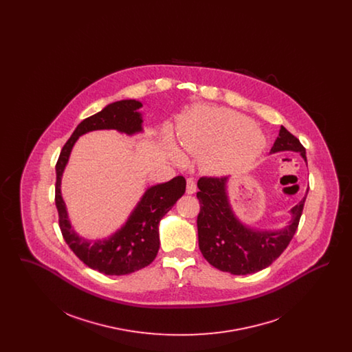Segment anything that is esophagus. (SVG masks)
Listing matches in <instances>:
<instances>
[{
  "label": "esophagus",
  "instance_id": "34e87169",
  "mask_svg": "<svg viewBox=\"0 0 352 352\" xmlns=\"http://www.w3.org/2000/svg\"><path fill=\"white\" fill-rule=\"evenodd\" d=\"M197 191V184L194 178H187V186H186V192L187 194H194Z\"/></svg>",
  "mask_w": 352,
  "mask_h": 352
}]
</instances>
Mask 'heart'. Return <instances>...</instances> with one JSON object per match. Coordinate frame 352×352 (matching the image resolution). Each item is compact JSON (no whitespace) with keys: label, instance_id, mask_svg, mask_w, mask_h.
Returning <instances> with one entry per match:
<instances>
[{"label":"heart","instance_id":"heart-1","mask_svg":"<svg viewBox=\"0 0 352 352\" xmlns=\"http://www.w3.org/2000/svg\"><path fill=\"white\" fill-rule=\"evenodd\" d=\"M243 133L252 135L255 138V145L248 140L243 146L248 151L236 152L234 146L236 138ZM181 144L186 151L194 155H201L219 144L218 147L214 146L216 148L213 147L212 151H208L203 157L201 165L207 171L221 173L228 168L234 158L256 157L263 149L264 138L254 126H252L250 118L237 112L224 108H201L194 112L184 124Z\"/></svg>","mask_w":352,"mask_h":352}]
</instances>
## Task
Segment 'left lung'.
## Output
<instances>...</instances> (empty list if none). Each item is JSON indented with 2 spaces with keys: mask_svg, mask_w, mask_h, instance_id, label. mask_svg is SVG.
Returning <instances> with one entry per match:
<instances>
[{
  "mask_svg": "<svg viewBox=\"0 0 352 352\" xmlns=\"http://www.w3.org/2000/svg\"><path fill=\"white\" fill-rule=\"evenodd\" d=\"M306 151L300 140L281 126L270 153ZM227 177H201L197 197L198 240L203 257L215 268L231 274H251L269 267L286 250L298 228L306 197L292 210V220L280 231H256L234 217L227 195ZM309 191V190H307Z\"/></svg>",
  "mask_w": 352,
  "mask_h": 352,
  "instance_id": "left-lung-1",
  "label": "left lung"
}]
</instances>
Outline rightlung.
Returning <instances> with one entry per match:
<instances>
[{"label":"right lung","mask_w":352,"mask_h":352,"mask_svg":"<svg viewBox=\"0 0 352 352\" xmlns=\"http://www.w3.org/2000/svg\"><path fill=\"white\" fill-rule=\"evenodd\" d=\"M140 101L120 100L107 105L99 113L83 120L68 138L56 162L55 204L59 227L68 247L87 267L108 276L129 274L145 268L160 250L158 224L186 191V179L178 175L166 184L149 187L135 206L126 223L108 239L89 241L76 234L68 220L66 204L60 194L62 174L76 140L84 133L99 129H116L134 134L142 131Z\"/></svg>","instance_id":"1"}]
</instances>
